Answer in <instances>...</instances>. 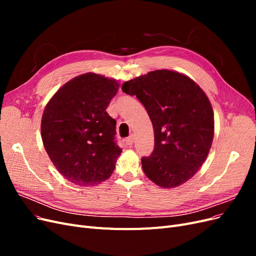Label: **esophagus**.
<instances>
[{
    "label": "esophagus",
    "instance_id": "obj_1",
    "mask_svg": "<svg viewBox=\"0 0 256 256\" xmlns=\"http://www.w3.org/2000/svg\"><path fill=\"white\" fill-rule=\"evenodd\" d=\"M125 141H126V144H127V145L131 146V145L134 144V136H130L129 138H126Z\"/></svg>",
    "mask_w": 256,
    "mask_h": 256
}]
</instances>
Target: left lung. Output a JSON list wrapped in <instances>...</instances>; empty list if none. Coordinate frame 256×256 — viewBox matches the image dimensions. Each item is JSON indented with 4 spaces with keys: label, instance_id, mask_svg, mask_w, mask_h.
<instances>
[{
    "label": "left lung",
    "instance_id": "1",
    "mask_svg": "<svg viewBox=\"0 0 256 256\" xmlns=\"http://www.w3.org/2000/svg\"><path fill=\"white\" fill-rule=\"evenodd\" d=\"M122 90L140 100L154 127V150L142 158L145 175L166 189L189 180L214 138V111L204 90L189 76L168 69L127 81Z\"/></svg>",
    "mask_w": 256,
    "mask_h": 256
}]
</instances>
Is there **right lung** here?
<instances>
[{
	"mask_svg": "<svg viewBox=\"0 0 256 256\" xmlns=\"http://www.w3.org/2000/svg\"><path fill=\"white\" fill-rule=\"evenodd\" d=\"M118 81L88 72L65 83L44 108L42 138L52 164L81 187L111 176L122 148L115 141L116 120L106 108Z\"/></svg>",
	"mask_w": 256,
	"mask_h": 256,
	"instance_id": "1",
	"label": "right lung"
}]
</instances>
